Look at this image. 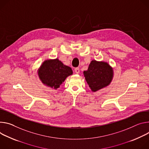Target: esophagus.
Masks as SVG:
<instances>
[{
	"label": "esophagus",
	"instance_id": "obj_1",
	"mask_svg": "<svg viewBox=\"0 0 149 149\" xmlns=\"http://www.w3.org/2000/svg\"><path fill=\"white\" fill-rule=\"evenodd\" d=\"M74 72H75V73H76V74H79V73H80V69H79V68H75Z\"/></svg>",
	"mask_w": 149,
	"mask_h": 149
}]
</instances>
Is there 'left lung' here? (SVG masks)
<instances>
[{"mask_svg":"<svg viewBox=\"0 0 149 149\" xmlns=\"http://www.w3.org/2000/svg\"><path fill=\"white\" fill-rule=\"evenodd\" d=\"M84 74L92 91L96 92L111 84L113 71L108 63L92 60L88 70L84 72Z\"/></svg>","mask_w":149,"mask_h":149,"instance_id":"1","label":"left lung"}]
</instances>
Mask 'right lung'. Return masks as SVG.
I'll return each instance as SVG.
<instances>
[{"mask_svg":"<svg viewBox=\"0 0 149 149\" xmlns=\"http://www.w3.org/2000/svg\"><path fill=\"white\" fill-rule=\"evenodd\" d=\"M72 74L71 68L64 65L58 58L45 60L38 72L42 83L54 89L58 88L66 77Z\"/></svg>","mask_w":149,"mask_h":149,"instance_id":"add662e5","label":"right lung"}]
</instances>
